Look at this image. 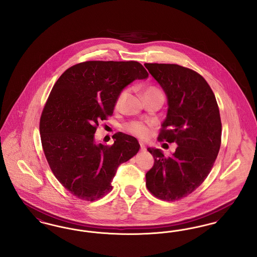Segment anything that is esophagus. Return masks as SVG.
<instances>
[{
  "instance_id": "obj_1",
  "label": "esophagus",
  "mask_w": 257,
  "mask_h": 257,
  "mask_svg": "<svg viewBox=\"0 0 257 257\" xmlns=\"http://www.w3.org/2000/svg\"><path fill=\"white\" fill-rule=\"evenodd\" d=\"M140 147H141V151H146L147 148L145 147V145L143 143H140Z\"/></svg>"
}]
</instances>
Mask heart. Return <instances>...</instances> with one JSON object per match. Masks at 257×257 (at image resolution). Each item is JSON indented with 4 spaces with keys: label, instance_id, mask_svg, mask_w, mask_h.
Returning a JSON list of instances; mask_svg holds the SVG:
<instances>
[{
    "label": "heart",
    "instance_id": "heart-1",
    "mask_svg": "<svg viewBox=\"0 0 257 257\" xmlns=\"http://www.w3.org/2000/svg\"><path fill=\"white\" fill-rule=\"evenodd\" d=\"M127 92H128L127 89H123L122 91L118 94V96L116 97V100H115V108H119L122 105L123 101L127 95ZM148 94H163V92L158 87L149 86L145 90L144 96L148 95ZM123 130L126 131L129 134L133 135L135 137H138V138L144 139V140L147 139L148 136H149V133H150V129H149L148 125H147L146 123L142 122V121H137V120L125 123L123 125Z\"/></svg>",
    "mask_w": 257,
    "mask_h": 257
}]
</instances>
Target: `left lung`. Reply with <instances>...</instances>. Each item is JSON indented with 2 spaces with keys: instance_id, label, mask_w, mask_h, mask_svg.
<instances>
[{
  "instance_id": "left-lung-1",
  "label": "left lung",
  "mask_w": 257,
  "mask_h": 257,
  "mask_svg": "<svg viewBox=\"0 0 257 257\" xmlns=\"http://www.w3.org/2000/svg\"><path fill=\"white\" fill-rule=\"evenodd\" d=\"M168 97V114L158 141L178 147L171 157L148 148L154 158L147 171L148 191L162 200L175 201L192 194L207 177L221 143L220 110L205 79L173 63H146Z\"/></svg>"
}]
</instances>
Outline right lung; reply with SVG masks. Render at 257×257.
Masks as SVG:
<instances>
[{
    "label": "right lung",
    "mask_w": 257,
    "mask_h": 257,
    "mask_svg": "<svg viewBox=\"0 0 257 257\" xmlns=\"http://www.w3.org/2000/svg\"><path fill=\"white\" fill-rule=\"evenodd\" d=\"M138 61H88L66 69L53 86L39 131L50 169L74 196L94 201L110 193L120 164L137 154V139L118 132L110 146L96 144L98 122L112 115L115 100L136 79H146Z\"/></svg>",
    "instance_id": "obj_1"
}]
</instances>
